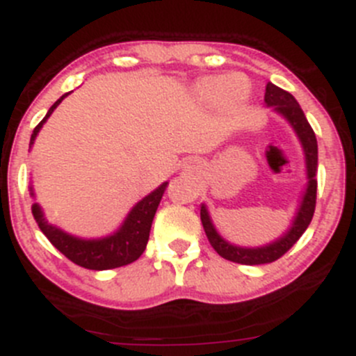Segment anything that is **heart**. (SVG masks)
I'll return each instance as SVG.
<instances>
[{
	"label": "heart",
	"instance_id": "heart-1",
	"mask_svg": "<svg viewBox=\"0 0 356 356\" xmlns=\"http://www.w3.org/2000/svg\"><path fill=\"white\" fill-rule=\"evenodd\" d=\"M195 96L204 105H218L225 110L239 108L251 95L250 81L241 74L207 75L193 88Z\"/></svg>",
	"mask_w": 356,
	"mask_h": 356
}]
</instances>
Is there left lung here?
I'll return each instance as SVG.
<instances>
[{"label":"left lung","mask_w":356,"mask_h":356,"mask_svg":"<svg viewBox=\"0 0 356 356\" xmlns=\"http://www.w3.org/2000/svg\"><path fill=\"white\" fill-rule=\"evenodd\" d=\"M265 105L274 106V111L286 118L289 122L291 127L296 132L298 139H300L301 146L305 152V163H307V179L308 184L303 193L300 207H298L296 217H294L293 224H291L289 231L286 232L282 238L277 241L270 243L260 248H243L231 245L225 241L217 231H215L211 218L208 215V210L204 204H201V224H203L207 238L213 250L220 254L222 258L229 261H236V264L243 265H261V264H270L281 258L286 251L291 250V246L301 238L307 227L310 225L312 217L315 211V203H317V161H318V152H317V138H315L314 129L308 124L307 117H305L303 110L298 105L294 96L291 92L284 91V89L277 88L272 82H268L265 88Z\"/></svg>","instance_id":"obj_1"}]
</instances>
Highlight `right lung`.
Listing matches in <instances>:
<instances>
[{
	"instance_id": "1",
	"label": "right lung",
	"mask_w": 356,
	"mask_h": 356,
	"mask_svg": "<svg viewBox=\"0 0 356 356\" xmlns=\"http://www.w3.org/2000/svg\"><path fill=\"white\" fill-rule=\"evenodd\" d=\"M68 92L62 96L55 105L48 110L46 117L35 125L34 132L31 136V146L34 145V139L38 132L41 131L42 124L49 118V115L55 111L56 106L67 98ZM168 182H163L160 188L145 196L131 211H129L127 218L124 220L122 227L111 236L102 239H81L75 236L67 234L62 229L55 227V225L48 224L44 218L41 207L38 203L32 204V215H34L35 222H38L39 229L42 234L49 239L53 246L63 253L70 261L81 265V267L89 268V270H108V268L124 267V265L132 264L138 260L146 250L149 239V231H152L153 217L156 213V208L160 204L161 196H163L165 188ZM31 196H34V191L31 188Z\"/></svg>"
}]
</instances>
